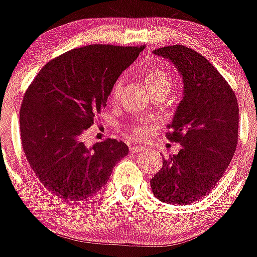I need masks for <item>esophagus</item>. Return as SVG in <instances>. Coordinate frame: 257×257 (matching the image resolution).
<instances>
[{"instance_id":"obj_1","label":"esophagus","mask_w":257,"mask_h":257,"mask_svg":"<svg viewBox=\"0 0 257 257\" xmlns=\"http://www.w3.org/2000/svg\"><path fill=\"white\" fill-rule=\"evenodd\" d=\"M131 151H132V152L145 151V147H143V146H138V145H132V146H131Z\"/></svg>"}]
</instances>
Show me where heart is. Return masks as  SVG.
I'll return each instance as SVG.
<instances>
[{
  "instance_id": "heart-1",
  "label": "heart",
  "mask_w": 257,
  "mask_h": 257,
  "mask_svg": "<svg viewBox=\"0 0 257 257\" xmlns=\"http://www.w3.org/2000/svg\"><path fill=\"white\" fill-rule=\"evenodd\" d=\"M143 80H145L146 87H147L149 92L163 89V91H166L169 93L175 84V79L173 78L172 74L157 68H152L143 71ZM120 92H121V80H116L112 85L111 93H110L111 100H117L120 96ZM128 132L131 134V137L134 138V140H138L143 136V129L137 125L129 126Z\"/></svg>"
}]
</instances>
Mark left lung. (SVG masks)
I'll use <instances>...</instances> for the list:
<instances>
[{
  "mask_svg": "<svg viewBox=\"0 0 257 257\" xmlns=\"http://www.w3.org/2000/svg\"><path fill=\"white\" fill-rule=\"evenodd\" d=\"M154 54L174 64L183 79V98L166 133L182 149L164 159L150 183L163 202L187 205L210 193L232 161L239 121L237 97L196 51L175 45L156 48Z\"/></svg>",
  "mask_w": 257,
  "mask_h": 257,
  "instance_id": "obj_1",
  "label": "left lung"
}]
</instances>
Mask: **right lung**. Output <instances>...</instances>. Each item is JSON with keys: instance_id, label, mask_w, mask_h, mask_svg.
I'll return each mask as SVG.
<instances>
[{"instance_id": "1", "label": "right lung", "mask_w": 257, "mask_h": 257, "mask_svg": "<svg viewBox=\"0 0 257 257\" xmlns=\"http://www.w3.org/2000/svg\"><path fill=\"white\" fill-rule=\"evenodd\" d=\"M145 46L92 45L47 62L29 85L20 108V136L28 163L41 183L66 201L100 191L128 155L121 141L87 147L84 131L106 106L121 71Z\"/></svg>"}]
</instances>
